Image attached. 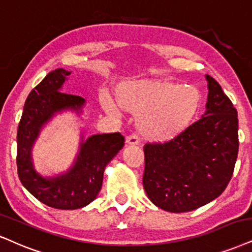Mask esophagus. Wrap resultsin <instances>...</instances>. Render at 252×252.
I'll return each mask as SVG.
<instances>
[{
  "instance_id": "34e87169",
  "label": "esophagus",
  "mask_w": 252,
  "mask_h": 252,
  "mask_svg": "<svg viewBox=\"0 0 252 252\" xmlns=\"http://www.w3.org/2000/svg\"><path fill=\"white\" fill-rule=\"evenodd\" d=\"M126 144L129 146H135L139 145V138L135 134H131L126 138Z\"/></svg>"
}]
</instances>
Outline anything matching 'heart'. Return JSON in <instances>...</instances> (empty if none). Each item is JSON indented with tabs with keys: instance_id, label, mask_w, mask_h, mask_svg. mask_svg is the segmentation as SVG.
Listing matches in <instances>:
<instances>
[{
	"instance_id": "heart-1",
	"label": "heart",
	"mask_w": 252,
	"mask_h": 252,
	"mask_svg": "<svg viewBox=\"0 0 252 252\" xmlns=\"http://www.w3.org/2000/svg\"><path fill=\"white\" fill-rule=\"evenodd\" d=\"M118 105L136 116V128L152 142H168L194 123L202 107V93L191 84L166 79L128 80L116 88ZM101 106L111 116H119L117 104L102 94Z\"/></svg>"
}]
</instances>
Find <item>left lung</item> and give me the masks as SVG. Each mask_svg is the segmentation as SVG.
<instances>
[{
	"label": "left lung",
	"instance_id": "left-lung-1",
	"mask_svg": "<svg viewBox=\"0 0 252 252\" xmlns=\"http://www.w3.org/2000/svg\"><path fill=\"white\" fill-rule=\"evenodd\" d=\"M206 112L187 131L164 144L144 147V188L169 213L197 209L220 196L238 154V118L221 85L209 74Z\"/></svg>",
	"mask_w": 252,
	"mask_h": 252
}]
</instances>
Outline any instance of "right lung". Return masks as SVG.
<instances>
[{"label": "right lung", "instance_id": "add662e5", "mask_svg": "<svg viewBox=\"0 0 252 252\" xmlns=\"http://www.w3.org/2000/svg\"><path fill=\"white\" fill-rule=\"evenodd\" d=\"M70 71L49 72L28 95L17 129V173L24 188L46 206L62 210L84 208L98 196L108 162L124 147L120 133L80 134L79 151L66 172L44 176L35 168L32 148L46 124L57 114L83 113L86 100L62 92Z\"/></svg>", "mask_w": 252, "mask_h": 252}]
</instances>
